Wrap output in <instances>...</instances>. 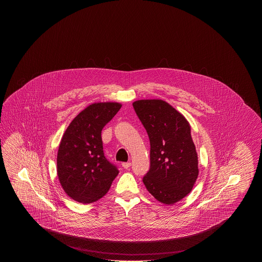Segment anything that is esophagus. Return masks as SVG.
<instances>
[{"label": "esophagus", "mask_w": 262, "mask_h": 262, "mask_svg": "<svg viewBox=\"0 0 262 262\" xmlns=\"http://www.w3.org/2000/svg\"><path fill=\"white\" fill-rule=\"evenodd\" d=\"M130 165H132V163L130 162H125L122 164V166H123V168H125V169H128L129 167H130Z\"/></svg>", "instance_id": "esophagus-1"}]
</instances>
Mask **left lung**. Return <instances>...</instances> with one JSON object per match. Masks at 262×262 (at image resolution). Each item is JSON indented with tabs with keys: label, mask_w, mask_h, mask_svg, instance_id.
Segmentation results:
<instances>
[{
	"label": "left lung",
	"mask_w": 262,
	"mask_h": 262,
	"mask_svg": "<svg viewBox=\"0 0 262 262\" xmlns=\"http://www.w3.org/2000/svg\"><path fill=\"white\" fill-rule=\"evenodd\" d=\"M133 106L150 140V170L143 184L159 202L173 205L191 191L199 177L190 125L164 100H137Z\"/></svg>",
	"instance_id": "obj_1"
}]
</instances>
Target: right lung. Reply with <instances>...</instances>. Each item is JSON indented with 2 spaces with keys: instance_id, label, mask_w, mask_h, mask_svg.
I'll return each mask as SVG.
<instances>
[{
  "instance_id": "add662e5",
  "label": "right lung",
  "mask_w": 262,
  "mask_h": 262,
  "mask_svg": "<svg viewBox=\"0 0 262 262\" xmlns=\"http://www.w3.org/2000/svg\"><path fill=\"white\" fill-rule=\"evenodd\" d=\"M117 102L88 106L67 127L57 155V174L64 192L88 204L103 198L119 174L103 152L101 132L121 109Z\"/></svg>"
}]
</instances>
